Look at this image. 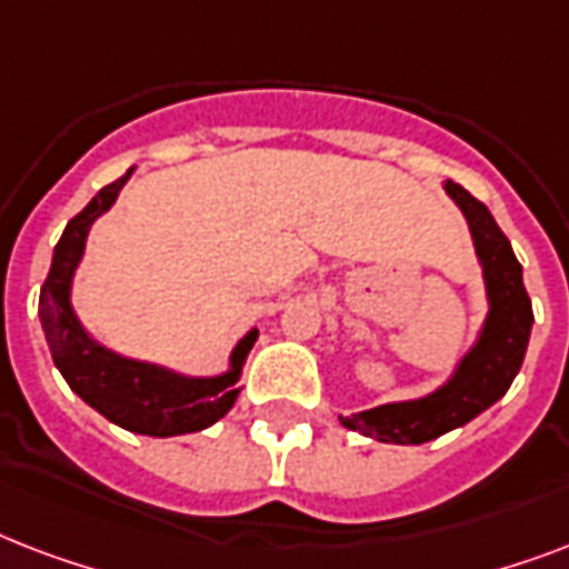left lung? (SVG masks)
I'll return each mask as SVG.
<instances>
[{"instance_id": "left-lung-1", "label": "left lung", "mask_w": 569, "mask_h": 569, "mask_svg": "<svg viewBox=\"0 0 569 569\" xmlns=\"http://www.w3.org/2000/svg\"><path fill=\"white\" fill-rule=\"evenodd\" d=\"M446 194L463 212L472 236V248L485 280V321L476 330L472 346L460 355L440 387H433L425 396L339 416V422L348 431L363 433L369 440L422 446L472 422L478 413H485L487 407L508 392L529 348L535 316L522 286V266L513 257L511 241L505 239L490 209L467 189H460L458 182L446 180Z\"/></svg>"}]
</instances>
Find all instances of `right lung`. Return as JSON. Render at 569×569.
<instances>
[{"mask_svg": "<svg viewBox=\"0 0 569 569\" xmlns=\"http://www.w3.org/2000/svg\"><path fill=\"white\" fill-rule=\"evenodd\" d=\"M132 177L129 168L120 180L100 189L93 200L67 223L52 253L47 283L40 289V325L47 333L52 363L76 396L118 428L144 437H180L197 433L230 413L241 387V369L259 330L250 328L232 346L227 369L218 375H186L171 366L118 355L84 330L73 310V277L84 257L93 221L109 212L120 189Z\"/></svg>", "mask_w": 569, "mask_h": 569, "instance_id": "add662e5", "label": "right lung"}]
</instances>
